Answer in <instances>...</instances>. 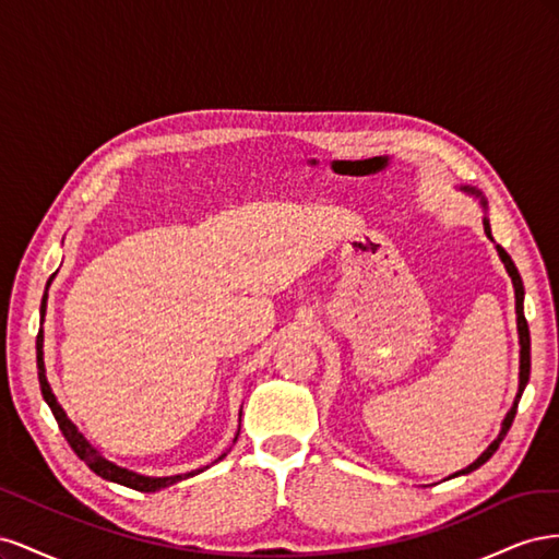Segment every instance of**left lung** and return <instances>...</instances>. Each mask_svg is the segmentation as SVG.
<instances>
[{
	"label": "left lung",
	"mask_w": 559,
	"mask_h": 559,
	"mask_svg": "<svg viewBox=\"0 0 559 559\" xmlns=\"http://www.w3.org/2000/svg\"><path fill=\"white\" fill-rule=\"evenodd\" d=\"M485 233H487V238L492 240V230H489V222L485 218ZM497 251H499V257H501V261H503V265H506V270H509V275H511V280H513V286H515V312H518V333H520V386H518V396H515V403H513V408H511V413L506 415V419H503V427H501V433H499V438L497 441L489 445L476 462H473L471 466H466L464 471H460V473H454V476H462V473H471V471H476L478 466H483L489 456H492L497 450H499V445H501V441L506 438V433H509V429H511V425H513V419H515V413H518V403H520V396H522V392H524V386H527V382H530V326H527V319H524V310H522V300H524V286H522V280H520V273H518V267H515V263H513V259L509 257V251H506L501 245H497Z\"/></svg>",
	"instance_id": "left-lung-1"
}]
</instances>
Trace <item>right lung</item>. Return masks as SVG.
Segmentation results:
<instances>
[{"label": "right lung", "mask_w": 559, "mask_h": 559, "mask_svg": "<svg viewBox=\"0 0 559 559\" xmlns=\"http://www.w3.org/2000/svg\"><path fill=\"white\" fill-rule=\"evenodd\" d=\"M50 280H53V277H50ZM48 284H50V282H48ZM44 310H46V296H44V300H41V317H44ZM41 345H44V335H41V331H39V335H37V368H39V386H41V394H44V399H46V403H48L50 413H53V417H56V421H58V427H60L62 436L67 438V443L72 445V450L76 452L79 460L86 462L88 468L95 471L99 478L118 483V485H126V487H130V489H138V492H156V489H160V487L175 485V483L191 478V476H195V473L202 471V468H198V471H191V473H183V476H170V478H146V476H138V473H132V471H126V468H121V466H116V464L107 462L103 454H97V452L88 445L86 438H83V436L79 433V429L72 425V421L67 419V415H64V411L58 405L53 392H50L46 373H44V352H41ZM224 456H226V454L218 456V460H224Z\"/></svg>", "instance_id": "1"}]
</instances>
